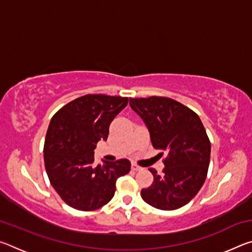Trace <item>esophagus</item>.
<instances>
[{"label":"esophagus","mask_w":252,"mask_h":252,"mask_svg":"<svg viewBox=\"0 0 252 252\" xmlns=\"http://www.w3.org/2000/svg\"><path fill=\"white\" fill-rule=\"evenodd\" d=\"M131 169L133 170V171H138V170H140V169H141V168H140L138 164H135V163H132V164H131Z\"/></svg>","instance_id":"obj_1"}]
</instances>
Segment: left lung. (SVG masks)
<instances>
[{"mask_svg": "<svg viewBox=\"0 0 252 252\" xmlns=\"http://www.w3.org/2000/svg\"><path fill=\"white\" fill-rule=\"evenodd\" d=\"M130 106L146 123L153 148L168 153L162 176L149 169L153 182L141 190L142 199L161 210L183 207L201 189L210 162L211 144L201 120L170 97H130Z\"/></svg>", "mask_w": 252, "mask_h": 252, "instance_id": "8db88e82", "label": "left lung"}]
</instances>
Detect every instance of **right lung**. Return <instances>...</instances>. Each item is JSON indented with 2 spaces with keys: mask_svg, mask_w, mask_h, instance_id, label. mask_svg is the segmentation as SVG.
<instances>
[{
  "mask_svg": "<svg viewBox=\"0 0 252 252\" xmlns=\"http://www.w3.org/2000/svg\"><path fill=\"white\" fill-rule=\"evenodd\" d=\"M127 100L87 94L69 102L51 119L43 150L45 170L61 199L76 210L103 207L113 198L118 178L130 171L126 159L93 164L96 143L106 141L111 122Z\"/></svg>",
  "mask_w": 252,
  "mask_h": 252,
  "instance_id": "add662e5",
  "label": "right lung"
}]
</instances>
